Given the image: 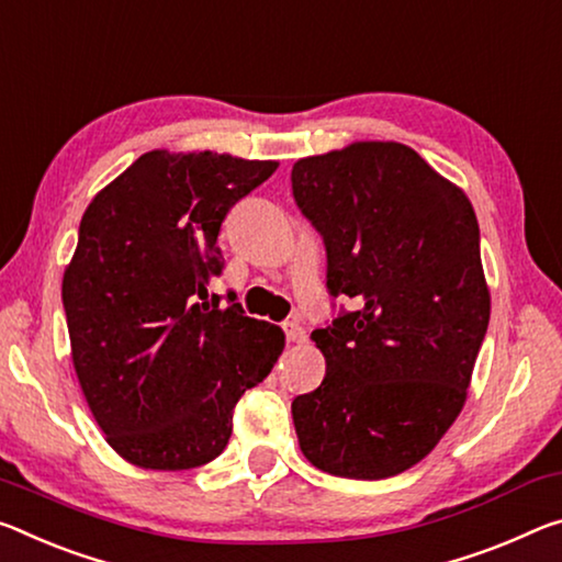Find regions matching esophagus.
Segmentation results:
<instances>
[{"label":"esophagus","mask_w":562,"mask_h":562,"mask_svg":"<svg viewBox=\"0 0 562 562\" xmlns=\"http://www.w3.org/2000/svg\"><path fill=\"white\" fill-rule=\"evenodd\" d=\"M284 335H288V342H305L307 335H305V327H302L297 319H290V323H284Z\"/></svg>","instance_id":"34e87169"}]
</instances>
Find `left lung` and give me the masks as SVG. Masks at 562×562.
<instances>
[{"instance_id":"8db88e82","label":"left lung","mask_w":562,"mask_h":562,"mask_svg":"<svg viewBox=\"0 0 562 562\" xmlns=\"http://www.w3.org/2000/svg\"><path fill=\"white\" fill-rule=\"evenodd\" d=\"M327 247V290L358 300L313 340L325 380L292 400L302 456L329 475L405 473L468 400L490 319L468 194L400 142L364 139L292 165Z\"/></svg>"}]
</instances>
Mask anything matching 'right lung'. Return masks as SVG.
<instances>
[{
    "label": "right lung",
    "instance_id": "right-lung-1",
    "mask_svg": "<svg viewBox=\"0 0 562 562\" xmlns=\"http://www.w3.org/2000/svg\"><path fill=\"white\" fill-rule=\"evenodd\" d=\"M278 165L153 149L85 210L61 278L69 345L89 413L132 465L190 470L215 460L237 400L284 350L278 325L207 300L225 270L222 220Z\"/></svg>",
    "mask_w": 562,
    "mask_h": 562
}]
</instances>
